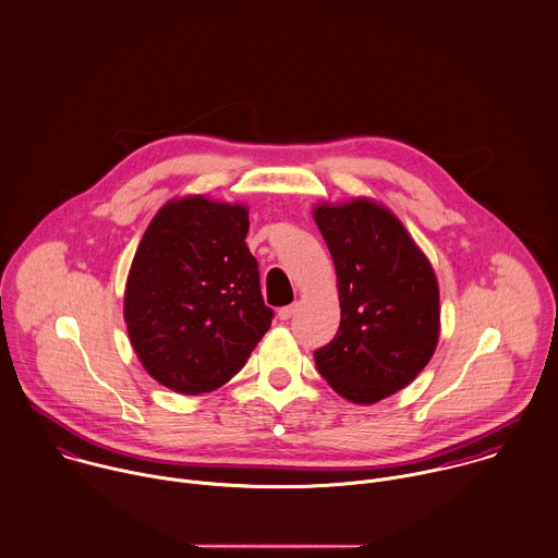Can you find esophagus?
<instances>
[{
    "mask_svg": "<svg viewBox=\"0 0 558 558\" xmlns=\"http://www.w3.org/2000/svg\"><path fill=\"white\" fill-rule=\"evenodd\" d=\"M295 313H298V304H291V306H282V308L278 311V317H280L282 322H287V319H291Z\"/></svg>",
    "mask_w": 558,
    "mask_h": 558,
    "instance_id": "1",
    "label": "esophagus"
}]
</instances>
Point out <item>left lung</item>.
<instances>
[{
  "instance_id": "8db88e82",
  "label": "left lung",
  "mask_w": 558,
  "mask_h": 558,
  "mask_svg": "<svg viewBox=\"0 0 558 558\" xmlns=\"http://www.w3.org/2000/svg\"><path fill=\"white\" fill-rule=\"evenodd\" d=\"M313 217L341 304L339 332L315 352V365L341 398L380 402L411 385L437 350L435 269L404 223L369 197L317 204Z\"/></svg>"
}]
</instances>
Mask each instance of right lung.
Returning a JSON list of instances; mask_svg holds the SVG:
<instances>
[{"label": "right lung", "instance_id": "right-lung-1", "mask_svg": "<svg viewBox=\"0 0 558 558\" xmlns=\"http://www.w3.org/2000/svg\"><path fill=\"white\" fill-rule=\"evenodd\" d=\"M247 206L186 195L149 221L123 295L130 343L162 387L199 396L226 385L271 326Z\"/></svg>", "mask_w": 558, "mask_h": 558}]
</instances>
